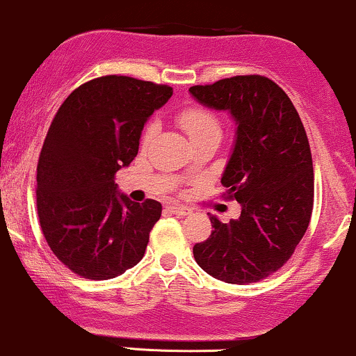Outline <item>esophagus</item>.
<instances>
[{"instance_id": "34e87169", "label": "esophagus", "mask_w": 356, "mask_h": 356, "mask_svg": "<svg viewBox=\"0 0 356 356\" xmlns=\"http://www.w3.org/2000/svg\"><path fill=\"white\" fill-rule=\"evenodd\" d=\"M168 210L173 213V215H178V216H186L190 215V210L185 207H168Z\"/></svg>"}]
</instances>
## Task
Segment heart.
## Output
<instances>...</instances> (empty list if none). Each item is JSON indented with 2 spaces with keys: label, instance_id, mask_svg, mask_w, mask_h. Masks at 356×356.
Masks as SVG:
<instances>
[{
  "label": "heart",
  "instance_id": "heart-1",
  "mask_svg": "<svg viewBox=\"0 0 356 356\" xmlns=\"http://www.w3.org/2000/svg\"><path fill=\"white\" fill-rule=\"evenodd\" d=\"M179 124L185 129L186 135L190 136V140L193 141L196 138L203 136H221V123L218 116L215 113L207 110V108L193 106L188 108L179 115ZM156 123H149L148 127L145 128L143 136H141V145L146 146L149 141L153 140L154 133H156Z\"/></svg>",
  "mask_w": 356,
  "mask_h": 356
}]
</instances>
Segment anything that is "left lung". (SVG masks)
<instances>
[{"instance_id": "8db88e82", "label": "left lung", "mask_w": 356, "mask_h": 356, "mask_svg": "<svg viewBox=\"0 0 356 356\" xmlns=\"http://www.w3.org/2000/svg\"><path fill=\"white\" fill-rule=\"evenodd\" d=\"M190 93L235 120L221 185L241 204L238 220L210 216L213 232L193 246L195 260L225 283L260 282L290 260L310 223L315 183L307 131L285 91L260 74L196 85Z\"/></svg>"}]
</instances>
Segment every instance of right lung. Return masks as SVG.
<instances>
[{
  "mask_svg": "<svg viewBox=\"0 0 356 356\" xmlns=\"http://www.w3.org/2000/svg\"><path fill=\"white\" fill-rule=\"evenodd\" d=\"M171 95L168 85L110 74L76 88L54 115L36 168L38 216L51 252L79 277L115 278L143 258L161 203L120 195L115 175Z\"/></svg>",
  "mask_w": 356,
  "mask_h": 356,
  "instance_id": "1",
  "label": "right lung"
}]
</instances>
